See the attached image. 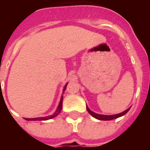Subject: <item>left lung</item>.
<instances>
[{
	"instance_id": "obj_1",
	"label": "left lung",
	"mask_w": 150,
	"mask_h": 150,
	"mask_svg": "<svg viewBox=\"0 0 150 150\" xmlns=\"http://www.w3.org/2000/svg\"><path fill=\"white\" fill-rule=\"evenodd\" d=\"M130 109V108H129L128 109H126L125 111H124L123 112H120L119 114H115V115H101V114H97V113L94 112H92L91 110L89 109V108L87 106V110L89 112V114H91V116L95 117L96 119L100 120H114L116 119V118H118V117H120V116H124V115H125L126 113L128 112Z\"/></svg>"
}]
</instances>
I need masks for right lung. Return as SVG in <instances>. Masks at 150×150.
Here are the masks:
<instances>
[{
	"label": "right lung",
	"mask_w": 150,
	"mask_h": 150,
	"mask_svg": "<svg viewBox=\"0 0 150 150\" xmlns=\"http://www.w3.org/2000/svg\"><path fill=\"white\" fill-rule=\"evenodd\" d=\"M67 83H67L66 85L64 86V88H63V90H62V92H64L66 90V88H67ZM63 94V93H62ZM62 100H63V96H61V99H60V102H59V104L58 108H57V109L53 113L52 115H50V116H45V117H38V118H25V119L26 120H50V119H52L54 117H55L59 115L60 112L62 111Z\"/></svg>",
	"instance_id": "1"
}]
</instances>
